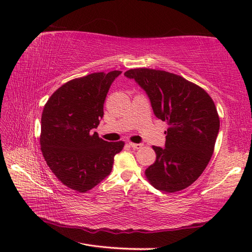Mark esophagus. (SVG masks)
I'll list each match as a JSON object with an SVG mask.
<instances>
[{"label":"esophagus","instance_id":"34e87169","mask_svg":"<svg viewBox=\"0 0 252 252\" xmlns=\"http://www.w3.org/2000/svg\"><path fill=\"white\" fill-rule=\"evenodd\" d=\"M129 145L133 148V149H140L143 147V144H136V143H129Z\"/></svg>","mask_w":252,"mask_h":252}]
</instances>
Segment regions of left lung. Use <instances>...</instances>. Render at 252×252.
I'll list each match as a JSON object with an SVG mask.
<instances>
[{"instance_id": "left-lung-1", "label": "left lung", "mask_w": 252, "mask_h": 252, "mask_svg": "<svg viewBox=\"0 0 252 252\" xmlns=\"http://www.w3.org/2000/svg\"><path fill=\"white\" fill-rule=\"evenodd\" d=\"M124 74L146 91L156 117L168 125L165 148L152 146L157 158L145 175L161 191H181L199 179L215 150V102L202 87L168 71L134 68Z\"/></svg>"}]
</instances>
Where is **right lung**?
I'll return each mask as SVG.
<instances>
[{"instance_id": "add662e5", "label": "right lung", "mask_w": 252, "mask_h": 252, "mask_svg": "<svg viewBox=\"0 0 252 252\" xmlns=\"http://www.w3.org/2000/svg\"><path fill=\"white\" fill-rule=\"evenodd\" d=\"M122 73L94 72L65 83L45 104L40 144L50 170L62 184L86 192L111 172L124 142H107L93 129L104 116L110 85Z\"/></svg>"}]
</instances>
